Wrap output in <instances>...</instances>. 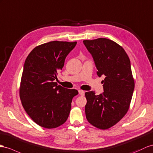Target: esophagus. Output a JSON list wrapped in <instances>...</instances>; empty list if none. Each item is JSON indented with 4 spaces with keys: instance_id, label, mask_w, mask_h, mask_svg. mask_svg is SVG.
Returning a JSON list of instances; mask_svg holds the SVG:
<instances>
[{
    "instance_id": "esophagus-1",
    "label": "esophagus",
    "mask_w": 153,
    "mask_h": 153,
    "mask_svg": "<svg viewBox=\"0 0 153 153\" xmlns=\"http://www.w3.org/2000/svg\"><path fill=\"white\" fill-rule=\"evenodd\" d=\"M79 94L81 96H84L85 95V92L83 91H81V90H79Z\"/></svg>"
}]
</instances>
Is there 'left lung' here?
I'll use <instances>...</instances> for the list:
<instances>
[{
	"label": "left lung",
	"instance_id": "1",
	"mask_svg": "<svg viewBox=\"0 0 153 153\" xmlns=\"http://www.w3.org/2000/svg\"><path fill=\"white\" fill-rule=\"evenodd\" d=\"M83 43L94 60L97 74L105 76L103 94H85L86 117L93 126L105 130L118 123L130 107L134 88L130 59L122 46L110 39L98 38Z\"/></svg>",
	"mask_w": 153,
	"mask_h": 153
}]
</instances>
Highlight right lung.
I'll list each match as a JSON object with an SVG mask.
<instances>
[{"label": "right lung", "mask_w": 153, "mask_h": 153, "mask_svg": "<svg viewBox=\"0 0 153 153\" xmlns=\"http://www.w3.org/2000/svg\"><path fill=\"white\" fill-rule=\"evenodd\" d=\"M76 44L57 41L44 43L35 47L26 59L19 96L27 114L39 126L56 128L68 119L72 98L78 91L53 81Z\"/></svg>", "instance_id": "right-lung-1"}]
</instances>
